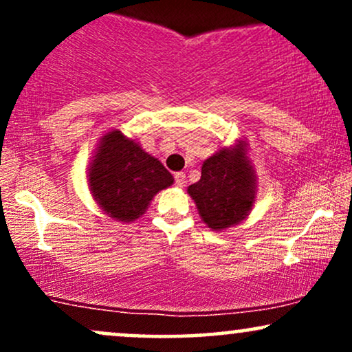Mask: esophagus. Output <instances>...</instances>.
Masks as SVG:
<instances>
[{"mask_svg":"<svg viewBox=\"0 0 352 352\" xmlns=\"http://www.w3.org/2000/svg\"><path fill=\"white\" fill-rule=\"evenodd\" d=\"M185 184H187V177H185V173L184 172L175 173V185H177V187H185Z\"/></svg>","mask_w":352,"mask_h":352,"instance_id":"1","label":"esophagus"}]
</instances>
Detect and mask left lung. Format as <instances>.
<instances>
[{
    "label": "left lung",
    "mask_w": 352,
    "mask_h": 352,
    "mask_svg": "<svg viewBox=\"0 0 352 352\" xmlns=\"http://www.w3.org/2000/svg\"><path fill=\"white\" fill-rule=\"evenodd\" d=\"M204 223L213 232L241 223L256 199V173L248 144L236 140L221 147L201 165V177L187 188Z\"/></svg>",
    "instance_id": "left-lung-1"
}]
</instances>
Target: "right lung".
<instances>
[{
  "instance_id": "right-lung-1",
  "label": "right lung",
  "mask_w": 352,
  "mask_h": 352,
  "mask_svg": "<svg viewBox=\"0 0 352 352\" xmlns=\"http://www.w3.org/2000/svg\"><path fill=\"white\" fill-rule=\"evenodd\" d=\"M92 197L106 215L131 223L142 217L160 190L173 184L162 162L119 129L99 139L87 167Z\"/></svg>"
}]
</instances>
